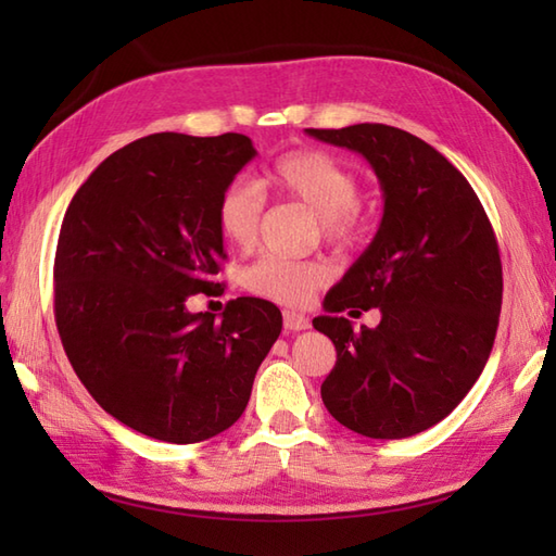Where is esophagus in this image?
I'll list each match as a JSON object with an SVG mask.
<instances>
[{
    "label": "esophagus",
    "mask_w": 556,
    "mask_h": 556,
    "mask_svg": "<svg viewBox=\"0 0 556 556\" xmlns=\"http://www.w3.org/2000/svg\"><path fill=\"white\" fill-rule=\"evenodd\" d=\"M311 320L299 311H285V329L289 332H301V329H308Z\"/></svg>",
    "instance_id": "obj_1"
}]
</instances>
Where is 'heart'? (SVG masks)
<instances>
[{
  "mask_svg": "<svg viewBox=\"0 0 556 556\" xmlns=\"http://www.w3.org/2000/svg\"><path fill=\"white\" fill-rule=\"evenodd\" d=\"M263 184L271 191L303 200L320 217L323 236L334 245L356 243L365 231V212L358 205V179L344 162L323 150H291L269 164ZM265 210L263 193L251 181L236 179L224 186L217 200V227L239 251L257 239ZM329 277L320 260H291L263 255L243 271L248 291L279 303H305Z\"/></svg>",
  "mask_w": 556,
  "mask_h": 556,
  "instance_id": "heart-1",
  "label": "heart"
}]
</instances>
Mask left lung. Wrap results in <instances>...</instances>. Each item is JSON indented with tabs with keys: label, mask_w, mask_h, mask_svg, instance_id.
<instances>
[{
	"label": "left lung",
	"mask_w": 556,
	"mask_h": 556,
	"mask_svg": "<svg viewBox=\"0 0 556 556\" xmlns=\"http://www.w3.org/2000/svg\"><path fill=\"white\" fill-rule=\"evenodd\" d=\"M305 134L361 152L384 191L372 243L313 320L337 349L323 401L372 440L418 434L460 404L490 358L504 287L497 236L466 176L408 131L356 124ZM353 307H380L381 325L353 330L333 315Z\"/></svg>",
	"instance_id": "8db88e82"
}]
</instances>
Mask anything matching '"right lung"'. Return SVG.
<instances>
[{
    "mask_svg": "<svg viewBox=\"0 0 556 556\" xmlns=\"http://www.w3.org/2000/svg\"><path fill=\"white\" fill-rule=\"evenodd\" d=\"M253 157L243 134H152L112 152L64 215L54 255L64 351L90 396L152 440L193 444L231 428L281 332L263 299H233L219 320L186 308L222 289L217 200Z\"/></svg>",
    "mask_w": 556,
    "mask_h": 556,
    "instance_id": "1",
    "label": "right lung"
}]
</instances>
